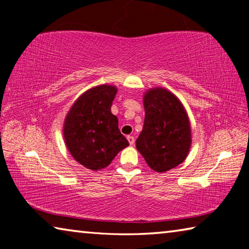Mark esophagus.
Segmentation results:
<instances>
[{"mask_svg":"<svg viewBox=\"0 0 249 249\" xmlns=\"http://www.w3.org/2000/svg\"><path fill=\"white\" fill-rule=\"evenodd\" d=\"M127 141H128V142H129V145H134V142H135L134 136H130V135H128V136H127Z\"/></svg>","mask_w":249,"mask_h":249,"instance_id":"1","label":"esophagus"}]
</instances>
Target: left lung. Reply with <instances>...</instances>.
<instances>
[{
	"label": "left lung",
	"instance_id": "1",
	"mask_svg": "<svg viewBox=\"0 0 249 249\" xmlns=\"http://www.w3.org/2000/svg\"><path fill=\"white\" fill-rule=\"evenodd\" d=\"M145 121L136 148L147 165L165 172L180 165L191 147V127L185 108L177 96L163 88L144 95Z\"/></svg>",
	"mask_w": 249,
	"mask_h": 249
}]
</instances>
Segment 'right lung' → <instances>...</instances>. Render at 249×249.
I'll return each instance as SVG.
<instances>
[{"instance_id":"1","label":"right lung","mask_w":249,"mask_h":249,"mask_svg":"<svg viewBox=\"0 0 249 249\" xmlns=\"http://www.w3.org/2000/svg\"><path fill=\"white\" fill-rule=\"evenodd\" d=\"M116 87L102 84L77 99L66 116L65 142L80 165L91 170L107 167L129 144L119 129V120L111 107Z\"/></svg>"}]
</instances>
